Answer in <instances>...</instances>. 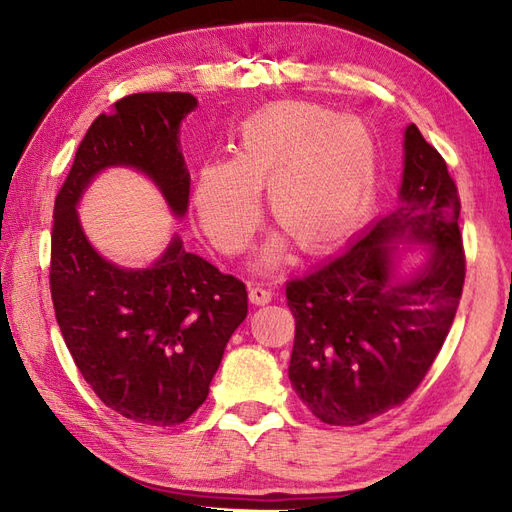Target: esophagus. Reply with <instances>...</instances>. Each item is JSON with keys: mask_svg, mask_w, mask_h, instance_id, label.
Returning a JSON list of instances; mask_svg holds the SVG:
<instances>
[{"mask_svg": "<svg viewBox=\"0 0 512 512\" xmlns=\"http://www.w3.org/2000/svg\"><path fill=\"white\" fill-rule=\"evenodd\" d=\"M273 297H275L273 290L262 288V286H250L248 299H250V303H255V306H266V303L273 301Z\"/></svg>", "mask_w": 512, "mask_h": 512, "instance_id": "esophagus-1", "label": "esophagus"}]
</instances>
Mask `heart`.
I'll return each mask as SVG.
<instances>
[{
  "label": "heart",
  "mask_w": 512,
  "mask_h": 512,
  "mask_svg": "<svg viewBox=\"0 0 512 512\" xmlns=\"http://www.w3.org/2000/svg\"><path fill=\"white\" fill-rule=\"evenodd\" d=\"M268 184L273 220L303 250L341 242L361 224L378 184V145L361 118L308 101L273 105L239 129L237 154L211 158L195 176L193 204L217 250L237 255L253 239ZM275 237L259 262H279Z\"/></svg>",
  "instance_id": "b5f03b06"
}]
</instances>
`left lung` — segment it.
<instances>
[{
	"label": "left lung",
	"mask_w": 512,
	"mask_h": 512,
	"mask_svg": "<svg viewBox=\"0 0 512 512\" xmlns=\"http://www.w3.org/2000/svg\"><path fill=\"white\" fill-rule=\"evenodd\" d=\"M460 195L447 162L405 129L400 204L345 253L286 284L295 317L288 376L325 424L354 427L402 405L427 376L462 297ZM396 241L430 244L428 262L395 275Z\"/></svg>",
	"instance_id": "8db88e82"
}]
</instances>
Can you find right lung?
Wrapping results in <instances>:
<instances>
[{
  "mask_svg": "<svg viewBox=\"0 0 512 512\" xmlns=\"http://www.w3.org/2000/svg\"><path fill=\"white\" fill-rule=\"evenodd\" d=\"M198 107L187 92L116 101L90 125L54 200L50 292L63 341L94 394L121 416L173 427L209 396L224 347L248 314L246 286L171 237L149 268L107 262L85 237L76 204L107 167L154 180L173 215L189 206L180 123Z\"/></svg>",
  "mask_w": 512,
  "mask_h": 512,
  "instance_id": "1",
  "label": "right lung"
}]
</instances>
